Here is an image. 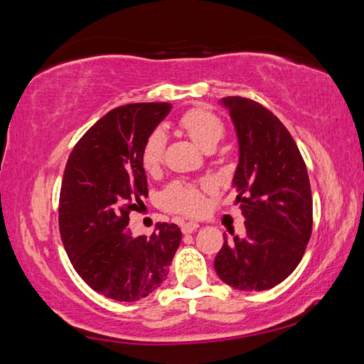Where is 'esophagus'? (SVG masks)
I'll list each match as a JSON object with an SVG mask.
<instances>
[{"instance_id":"34e87169","label":"esophagus","mask_w":364,"mask_h":364,"mask_svg":"<svg viewBox=\"0 0 364 364\" xmlns=\"http://www.w3.org/2000/svg\"><path fill=\"white\" fill-rule=\"evenodd\" d=\"M199 228L198 223H181V231L183 234H191L193 231H196V229Z\"/></svg>"}]
</instances>
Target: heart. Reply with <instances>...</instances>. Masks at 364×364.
Here are the masks:
<instances>
[{"mask_svg":"<svg viewBox=\"0 0 364 364\" xmlns=\"http://www.w3.org/2000/svg\"><path fill=\"white\" fill-rule=\"evenodd\" d=\"M180 129L204 151H213L226 135L223 120L211 110H188L181 115ZM166 150V135L161 130H153L141 148V165L148 173H155L161 166ZM211 189V183L175 181L161 193V204L168 211L194 216L204 209V191Z\"/></svg>","mask_w":364,"mask_h":364,"instance_id":"b5f03b06","label":"heart"}]
</instances>
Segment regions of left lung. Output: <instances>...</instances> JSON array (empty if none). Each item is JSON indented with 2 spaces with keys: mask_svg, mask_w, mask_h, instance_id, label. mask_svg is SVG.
Listing matches in <instances>:
<instances>
[{
  "mask_svg": "<svg viewBox=\"0 0 364 364\" xmlns=\"http://www.w3.org/2000/svg\"><path fill=\"white\" fill-rule=\"evenodd\" d=\"M239 140L232 184L245 218L214 259L219 279L260 291L289 277L304 257L314 226L309 173L299 146L269 109L244 97H224Z\"/></svg>",
  "mask_w": 364,
  "mask_h": 364,
  "instance_id": "1",
  "label": "left lung"
}]
</instances>
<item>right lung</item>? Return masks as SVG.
<instances>
[{"instance_id":"add662e5","label":"right lung","mask_w":364,"mask_h":364,"mask_svg":"<svg viewBox=\"0 0 364 364\" xmlns=\"http://www.w3.org/2000/svg\"><path fill=\"white\" fill-rule=\"evenodd\" d=\"M171 104L117 107L92 125L69 155L59 196V231L70 264L100 295L136 301L168 277L181 242L176 224L133 237L129 214L148 196L141 148Z\"/></svg>"}]
</instances>
